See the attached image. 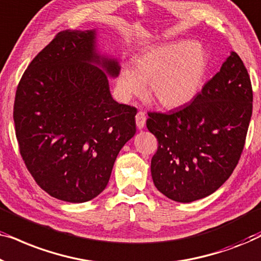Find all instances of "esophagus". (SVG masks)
Segmentation results:
<instances>
[{"instance_id":"obj_1","label":"esophagus","mask_w":261,"mask_h":261,"mask_svg":"<svg viewBox=\"0 0 261 261\" xmlns=\"http://www.w3.org/2000/svg\"><path fill=\"white\" fill-rule=\"evenodd\" d=\"M135 121H137V127L138 129H144L145 123H146V115L144 112H139L135 116Z\"/></svg>"}]
</instances>
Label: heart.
Here are the masks:
<instances>
[{"instance_id": "obj_1", "label": "heart", "mask_w": 261, "mask_h": 261, "mask_svg": "<svg viewBox=\"0 0 261 261\" xmlns=\"http://www.w3.org/2000/svg\"><path fill=\"white\" fill-rule=\"evenodd\" d=\"M206 63V52L196 42L180 40L153 46L135 57L133 69H121L117 80L120 94L130 98L149 84V96L160 107L180 108L197 95Z\"/></svg>"}]
</instances>
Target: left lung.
I'll use <instances>...</instances> for the list:
<instances>
[{
  "label": "left lung",
  "mask_w": 261,
  "mask_h": 261,
  "mask_svg": "<svg viewBox=\"0 0 261 261\" xmlns=\"http://www.w3.org/2000/svg\"><path fill=\"white\" fill-rule=\"evenodd\" d=\"M252 102L247 70L231 51L190 105L169 114L149 113L146 124L158 140L151 162L155 188L180 203L215 192L240 159Z\"/></svg>",
  "instance_id": "1"
}]
</instances>
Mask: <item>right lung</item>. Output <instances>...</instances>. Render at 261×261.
<instances>
[{
  "mask_svg": "<svg viewBox=\"0 0 261 261\" xmlns=\"http://www.w3.org/2000/svg\"><path fill=\"white\" fill-rule=\"evenodd\" d=\"M97 41V28L60 32L16 90L14 123L23 162L39 187L64 202L97 197L137 132V109L110 94L108 78L119 76V59L101 52Z\"/></svg>",
  "mask_w": 261,
  "mask_h": 261,
  "instance_id": "right-lung-1",
  "label": "right lung"
}]
</instances>
